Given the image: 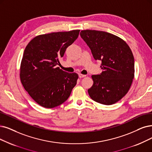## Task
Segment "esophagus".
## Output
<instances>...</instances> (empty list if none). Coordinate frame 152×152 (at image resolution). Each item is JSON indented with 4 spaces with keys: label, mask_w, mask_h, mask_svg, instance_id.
<instances>
[{
    "label": "esophagus",
    "mask_w": 152,
    "mask_h": 152,
    "mask_svg": "<svg viewBox=\"0 0 152 152\" xmlns=\"http://www.w3.org/2000/svg\"><path fill=\"white\" fill-rule=\"evenodd\" d=\"M78 77H79V78H83V77H86V75H83V74H80L79 75H78Z\"/></svg>",
    "instance_id": "obj_1"
}]
</instances>
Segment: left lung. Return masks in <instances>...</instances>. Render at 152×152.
<instances>
[{"mask_svg":"<svg viewBox=\"0 0 152 152\" xmlns=\"http://www.w3.org/2000/svg\"><path fill=\"white\" fill-rule=\"evenodd\" d=\"M80 35L94 59L102 62V72L92 76L94 84L88 90L90 98L101 104L112 105L128 92L134 78L132 50L122 39L106 32L86 30Z\"/></svg>","mask_w":152,"mask_h":152,"instance_id":"8db88e82","label":"left lung"}]
</instances>
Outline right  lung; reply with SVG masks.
I'll return each mask as SVG.
<instances>
[{"label":"right lung","mask_w":152,"mask_h":152,"mask_svg":"<svg viewBox=\"0 0 152 152\" xmlns=\"http://www.w3.org/2000/svg\"><path fill=\"white\" fill-rule=\"evenodd\" d=\"M80 30L53 32L34 38L25 48L20 77L24 88L40 106L52 108L69 97L78 75L57 67L58 59L78 37Z\"/></svg>","instance_id":"obj_1"}]
</instances>
